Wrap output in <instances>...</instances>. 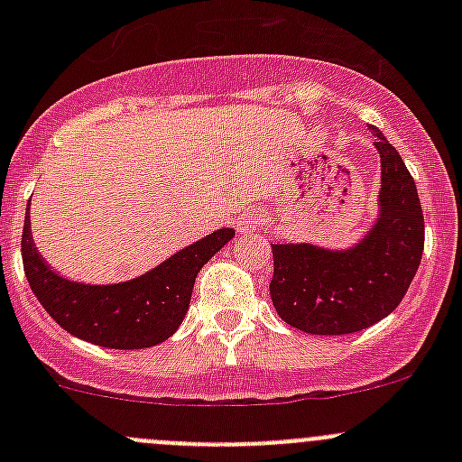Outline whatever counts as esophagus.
Segmentation results:
<instances>
[{"label": "esophagus", "instance_id": "34e87169", "mask_svg": "<svg viewBox=\"0 0 462 462\" xmlns=\"http://www.w3.org/2000/svg\"><path fill=\"white\" fill-rule=\"evenodd\" d=\"M259 226V217H244L239 221V232H248V230H254V227Z\"/></svg>", "mask_w": 462, "mask_h": 462}]
</instances>
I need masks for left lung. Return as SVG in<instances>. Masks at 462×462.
<instances>
[{
	"mask_svg": "<svg viewBox=\"0 0 462 462\" xmlns=\"http://www.w3.org/2000/svg\"><path fill=\"white\" fill-rule=\"evenodd\" d=\"M380 217L356 248L273 244L270 297L292 328L313 335L365 330L398 309L425 250V217L407 165L377 127Z\"/></svg>",
	"mask_w": 462,
	"mask_h": 462,
	"instance_id": "1",
	"label": "left lung"
}]
</instances>
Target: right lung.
<instances>
[{"label": "right lung", "mask_w": 462, "mask_h": 462, "mask_svg": "<svg viewBox=\"0 0 462 462\" xmlns=\"http://www.w3.org/2000/svg\"><path fill=\"white\" fill-rule=\"evenodd\" d=\"M235 236L221 227L162 261L149 273L114 286L69 282L49 268L31 239L26 209L22 261L31 291L67 333L105 348H147L176 333L192 300L199 270Z\"/></svg>", "instance_id": "1"}]
</instances>
